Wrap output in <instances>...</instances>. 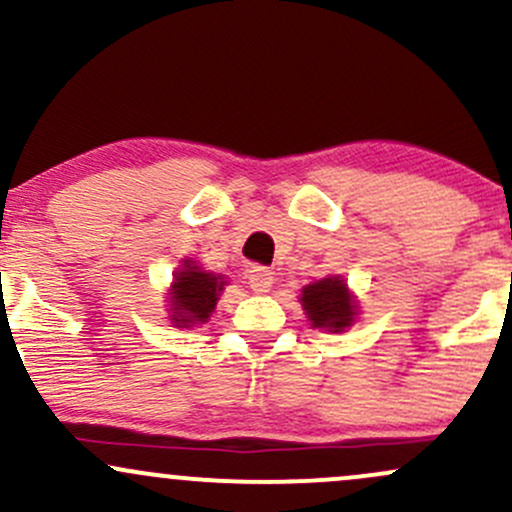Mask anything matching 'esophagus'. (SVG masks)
Returning <instances> with one entry per match:
<instances>
[{"label": "esophagus", "mask_w": 512, "mask_h": 512, "mask_svg": "<svg viewBox=\"0 0 512 512\" xmlns=\"http://www.w3.org/2000/svg\"><path fill=\"white\" fill-rule=\"evenodd\" d=\"M247 282L255 294H267L274 284V274L267 267H250L247 269Z\"/></svg>", "instance_id": "obj_1"}]
</instances>
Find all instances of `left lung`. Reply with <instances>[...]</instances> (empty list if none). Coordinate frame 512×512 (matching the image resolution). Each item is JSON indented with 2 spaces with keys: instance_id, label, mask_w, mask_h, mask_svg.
I'll return each instance as SVG.
<instances>
[{
  "instance_id": "obj_1",
  "label": "left lung",
  "mask_w": 512,
  "mask_h": 512,
  "mask_svg": "<svg viewBox=\"0 0 512 512\" xmlns=\"http://www.w3.org/2000/svg\"><path fill=\"white\" fill-rule=\"evenodd\" d=\"M301 306L313 328L328 330V333H342L357 318L355 296L350 294L342 277H325L303 286Z\"/></svg>"
}]
</instances>
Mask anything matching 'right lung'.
I'll list each match as a JSON object with an SVG mask.
<instances>
[{
	"mask_svg": "<svg viewBox=\"0 0 512 512\" xmlns=\"http://www.w3.org/2000/svg\"><path fill=\"white\" fill-rule=\"evenodd\" d=\"M226 277L223 274L204 272L196 267L194 260H184L174 272V282L170 289V320L177 328L206 323L216 308Z\"/></svg>",
	"mask_w": 512,
	"mask_h": 512,
	"instance_id": "add662e5",
	"label": "right lung"
}]
</instances>
